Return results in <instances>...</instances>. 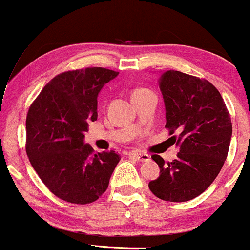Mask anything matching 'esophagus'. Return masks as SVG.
I'll use <instances>...</instances> for the list:
<instances>
[{"mask_svg": "<svg viewBox=\"0 0 250 250\" xmlns=\"http://www.w3.org/2000/svg\"><path fill=\"white\" fill-rule=\"evenodd\" d=\"M130 155L133 157H135L137 161H141V162H147V161H149V160H150V155L140 153V151H134V153H131Z\"/></svg>", "mask_w": 250, "mask_h": 250, "instance_id": "1", "label": "esophagus"}]
</instances>
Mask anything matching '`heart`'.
<instances>
[{
    "label": "heart",
    "mask_w": 250,
    "mask_h": 250,
    "mask_svg": "<svg viewBox=\"0 0 250 250\" xmlns=\"http://www.w3.org/2000/svg\"><path fill=\"white\" fill-rule=\"evenodd\" d=\"M142 90H146V89H136V90H134L133 93H139V91H142Z\"/></svg>",
    "instance_id": "heart-1"
}]
</instances>
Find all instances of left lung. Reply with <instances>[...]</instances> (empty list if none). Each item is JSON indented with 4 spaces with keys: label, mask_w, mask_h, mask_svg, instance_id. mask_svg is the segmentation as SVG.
I'll use <instances>...</instances> for the list:
<instances>
[{
    "label": "left lung",
    "mask_w": 250,
    "mask_h": 250,
    "mask_svg": "<svg viewBox=\"0 0 250 250\" xmlns=\"http://www.w3.org/2000/svg\"><path fill=\"white\" fill-rule=\"evenodd\" d=\"M166 105V129L180 147L176 160L165 163L153 155L160 176L149 182L155 196L170 202L193 200L219 175L230 145L233 125L220 91L205 79L177 70L159 77ZM177 132L179 135H175Z\"/></svg>",
    "instance_id": "8db88e82"
}]
</instances>
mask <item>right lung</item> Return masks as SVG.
Listing matches in <instances>:
<instances>
[{"mask_svg":"<svg viewBox=\"0 0 250 250\" xmlns=\"http://www.w3.org/2000/svg\"><path fill=\"white\" fill-rule=\"evenodd\" d=\"M117 71L101 67L59 74L30 104L25 151L44 186L65 202L87 205L107 190L120 161L114 150L95 153L83 143L97 120V95Z\"/></svg>","mask_w":250,"mask_h":250,"instance_id":"right-lung-1","label":"right lung"}]
</instances>
